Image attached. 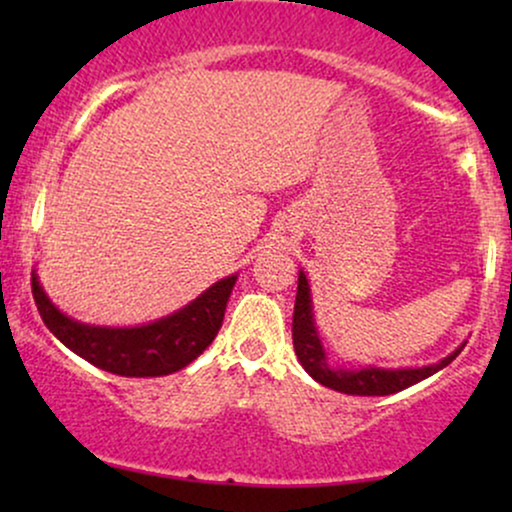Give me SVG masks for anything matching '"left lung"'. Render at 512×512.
I'll list each match as a JSON object with an SVG mask.
<instances>
[{"mask_svg": "<svg viewBox=\"0 0 512 512\" xmlns=\"http://www.w3.org/2000/svg\"><path fill=\"white\" fill-rule=\"evenodd\" d=\"M293 349H296L298 361L308 370L320 385L332 387V390L344 392V395H361V397H378L392 395V392L404 390V387L419 383L428 375L438 373L462 351H455L448 358L426 368H409V370H380V368H363V370H346V368H330L325 361L320 337H317L313 325V310H310V289L305 274H298V293L296 308H293Z\"/></svg>", "mask_w": 512, "mask_h": 512, "instance_id": "8db88e82", "label": "left lung"}]
</instances>
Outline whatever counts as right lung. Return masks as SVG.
Here are the masks:
<instances>
[{"label":"right lung","mask_w":512,"mask_h":512,"mask_svg":"<svg viewBox=\"0 0 512 512\" xmlns=\"http://www.w3.org/2000/svg\"><path fill=\"white\" fill-rule=\"evenodd\" d=\"M238 276L216 281L197 301L170 317L132 330L88 327L62 315L31 276V289L38 313L48 330L64 346L86 358L93 366L125 378H158L185 368L202 354L221 330L228 296Z\"/></svg>","instance_id":"right-lung-1"}]
</instances>
